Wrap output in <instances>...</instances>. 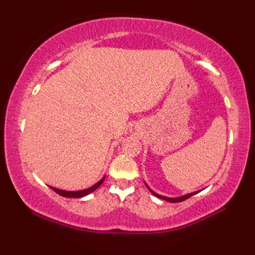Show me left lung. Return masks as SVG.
<instances>
[{"instance_id":"8db88e82","label":"left lung","mask_w":255,"mask_h":255,"mask_svg":"<svg viewBox=\"0 0 255 255\" xmlns=\"http://www.w3.org/2000/svg\"><path fill=\"white\" fill-rule=\"evenodd\" d=\"M145 185H147V184H145ZM147 187L149 188V191L152 193L155 197H159V198H161V199H164V200H166V202H170V203H180V202H183V200H185V199H187V198H189L191 196H193L194 194H196V193H198V192H194V193H191V194H186V195H184V196H181V197H175V198H170V197H165V196H161V195H159V194H156V193H154L152 189H151L148 185H147Z\"/></svg>"}]
</instances>
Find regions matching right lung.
<instances>
[{
  "instance_id": "1",
  "label": "right lung",
  "mask_w": 255,
  "mask_h": 255,
  "mask_svg": "<svg viewBox=\"0 0 255 255\" xmlns=\"http://www.w3.org/2000/svg\"><path fill=\"white\" fill-rule=\"evenodd\" d=\"M104 178L105 176L102 178L101 181L97 182L96 184H94L93 186H91L89 188L86 189H83V191H63V189H59V188H56V187H52L50 186V188L52 189V191H55L57 194L61 195V196L63 197H68V198H80V197H83V196H86V195L91 194L92 192H94L96 188H99L101 186V184L104 182Z\"/></svg>"
}]
</instances>
